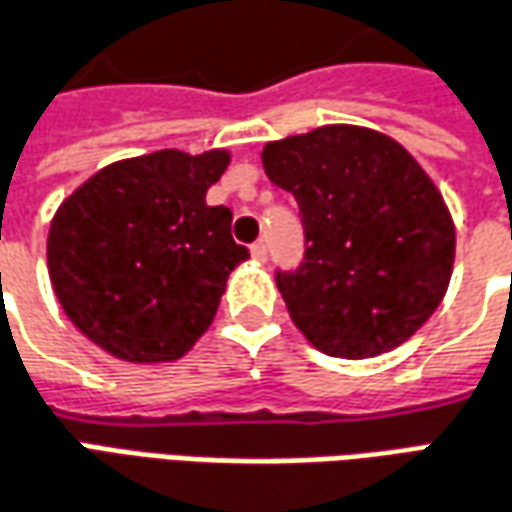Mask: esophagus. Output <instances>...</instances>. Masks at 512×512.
<instances>
[{
	"instance_id": "obj_1",
	"label": "esophagus",
	"mask_w": 512,
	"mask_h": 512,
	"mask_svg": "<svg viewBox=\"0 0 512 512\" xmlns=\"http://www.w3.org/2000/svg\"><path fill=\"white\" fill-rule=\"evenodd\" d=\"M252 257L263 263V260H266V257H268V246L263 244V241H257V244H252Z\"/></svg>"
}]
</instances>
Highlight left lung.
<instances>
[{"instance_id":"1","label":"left lung","mask_w":512,"mask_h":512,"mask_svg":"<svg viewBox=\"0 0 512 512\" xmlns=\"http://www.w3.org/2000/svg\"><path fill=\"white\" fill-rule=\"evenodd\" d=\"M263 169L305 224V263L277 271L299 332L346 360L405 343L455 266V221L430 174L399 141L355 124L271 141Z\"/></svg>"}]
</instances>
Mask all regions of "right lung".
Listing matches in <instances>:
<instances>
[{"label": "right lung", "mask_w": 512, "mask_h": 512, "mask_svg": "<svg viewBox=\"0 0 512 512\" xmlns=\"http://www.w3.org/2000/svg\"><path fill=\"white\" fill-rule=\"evenodd\" d=\"M227 166V149H160L110 163L57 207L49 280L107 355L169 363L205 335L230 271L249 257L232 241L230 207L205 202Z\"/></svg>", "instance_id": "right-lung-1"}]
</instances>
